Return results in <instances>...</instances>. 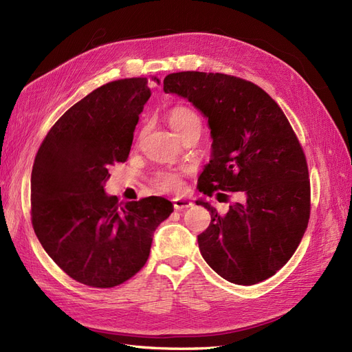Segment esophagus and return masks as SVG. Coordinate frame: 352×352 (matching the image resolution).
<instances>
[{"instance_id": "1", "label": "esophagus", "mask_w": 352, "mask_h": 352, "mask_svg": "<svg viewBox=\"0 0 352 352\" xmlns=\"http://www.w3.org/2000/svg\"><path fill=\"white\" fill-rule=\"evenodd\" d=\"M192 201L188 198H182V197H176L173 198V207L175 210H186L189 207H192Z\"/></svg>"}]
</instances>
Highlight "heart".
<instances>
[{"label":"heart","instance_id":"heart-1","mask_svg":"<svg viewBox=\"0 0 352 352\" xmlns=\"http://www.w3.org/2000/svg\"><path fill=\"white\" fill-rule=\"evenodd\" d=\"M168 124L180 140L192 132H201L202 127L199 116L188 107H175L170 111ZM154 184L163 190H179L182 188V175L179 170H160L155 175Z\"/></svg>","mask_w":352,"mask_h":352}]
</instances>
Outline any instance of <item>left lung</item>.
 Wrapping results in <instances>:
<instances>
[{"label": "left lung", "mask_w": 352, "mask_h": 352, "mask_svg": "<svg viewBox=\"0 0 352 352\" xmlns=\"http://www.w3.org/2000/svg\"><path fill=\"white\" fill-rule=\"evenodd\" d=\"M164 92L192 102L208 119L211 157L198 177L199 192L243 195L223 217L197 199L211 214L198 235L202 258L232 283L269 279L292 257L310 219L308 167L286 116L257 85L223 73H172Z\"/></svg>", "instance_id": "8db88e82"}]
</instances>
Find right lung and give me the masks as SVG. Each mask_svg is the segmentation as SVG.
Wrapping results in <instances>:
<instances>
[{
    "label": "right lung",
    "instance_id": "obj_1",
    "mask_svg": "<svg viewBox=\"0 0 352 352\" xmlns=\"http://www.w3.org/2000/svg\"><path fill=\"white\" fill-rule=\"evenodd\" d=\"M150 97L146 78L102 85L60 117L35 157L34 230L58 267L83 285L113 287L131 279L148 260L155 229L173 211L162 197L124 202L104 189L109 167L129 157Z\"/></svg>",
    "mask_w": 352,
    "mask_h": 352
}]
</instances>
